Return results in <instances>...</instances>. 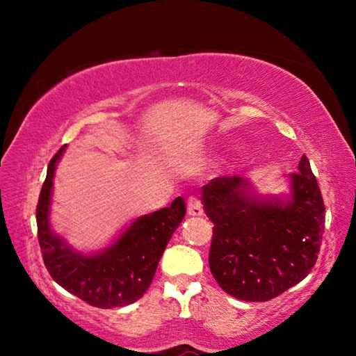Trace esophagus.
I'll return each mask as SVG.
<instances>
[{
	"instance_id": "34e87169",
	"label": "esophagus",
	"mask_w": 356,
	"mask_h": 356,
	"mask_svg": "<svg viewBox=\"0 0 356 356\" xmlns=\"http://www.w3.org/2000/svg\"><path fill=\"white\" fill-rule=\"evenodd\" d=\"M186 212L191 216H201L204 213L202 202L197 200V197H190V200L186 201Z\"/></svg>"
}]
</instances>
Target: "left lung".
Listing matches in <instances>:
<instances>
[{
	"label": "left lung",
	"mask_w": 356,
	"mask_h": 356,
	"mask_svg": "<svg viewBox=\"0 0 356 356\" xmlns=\"http://www.w3.org/2000/svg\"><path fill=\"white\" fill-rule=\"evenodd\" d=\"M291 195H252L250 180L216 177L202 186L213 222L209 265L222 291L243 301H268L305 280L316 265L325 206L308 156L289 174Z\"/></svg>",
	"instance_id": "8db88e82"
}]
</instances>
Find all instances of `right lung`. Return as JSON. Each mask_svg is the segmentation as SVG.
<instances>
[{
    "mask_svg": "<svg viewBox=\"0 0 356 356\" xmlns=\"http://www.w3.org/2000/svg\"><path fill=\"white\" fill-rule=\"evenodd\" d=\"M65 146L48 163L35 220L38 238L48 273L65 291L102 309L135 303L147 291L156 265L174 231L185 216V201L176 197L171 207L143 215L108 248L81 254L51 231L50 215L53 176Z\"/></svg>",
    "mask_w": 356,
    "mask_h": 356,
    "instance_id": "add662e5",
    "label": "right lung"
}]
</instances>
